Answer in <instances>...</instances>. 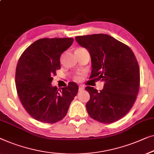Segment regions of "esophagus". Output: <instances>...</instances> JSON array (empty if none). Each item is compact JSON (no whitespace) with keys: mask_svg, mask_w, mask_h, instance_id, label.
<instances>
[{"mask_svg":"<svg viewBox=\"0 0 154 154\" xmlns=\"http://www.w3.org/2000/svg\"><path fill=\"white\" fill-rule=\"evenodd\" d=\"M84 87L83 86H82V85H80L79 86V91H82V90H84Z\"/></svg>","mask_w":154,"mask_h":154,"instance_id":"34e87169","label":"esophagus"}]
</instances>
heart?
<instances>
[{
    "mask_svg": "<svg viewBox=\"0 0 154 154\" xmlns=\"http://www.w3.org/2000/svg\"><path fill=\"white\" fill-rule=\"evenodd\" d=\"M75 79H76V80H79V79H80V77H79V76H76V77H75Z\"/></svg>",
    "mask_w": 154,
    "mask_h": 154,
    "instance_id": "obj_1",
    "label": "heart"
}]
</instances>
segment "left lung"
Returning <instances> with one entry per match:
<instances>
[{
    "mask_svg": "<svg viewBox=\"0 0 154 154\" xmlns=\"http://www.w3.org/2000/svg\"><path fill=\"white\" fill-rule=\"evenodd\" d=\"M75 41L90 53L92 72L90 79L104 81L98 92L87 86L90 99L86 104L88 115L103 124L124 117L136 100L140 88V68L133 51L106 34L75 37Z\"/></svg>",
    "mask_w": 154,
    "mask_h": 154,
    "instance_id": "1",
    "label": "left lung"
}]
</instances>
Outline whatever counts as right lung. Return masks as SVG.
I'll return each mask as SVG.
<instances>
[{
	"mask_svg": "<svg viewBox=\"0 0 154 154\" xmlns=\"http://www.w3.org/2000/svg\"><path fill=\"white\" fill-rule=\"evenodd\" d=\"M73 38H43L23 51L18 61L15 82L22 105L31 117L53 124L65 117L79 86L71 82L60 90L51 85L60 69L62 53L73 44Z\"/></svg>",
	"mask_w": 154,
	"mask_h": 154,
	"instance_id": "right-lung-1",
	"label": "right lung"
}]
</instances>
